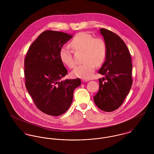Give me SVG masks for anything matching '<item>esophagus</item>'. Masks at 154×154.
Wrapping results in <instances>:
<instances>
[{
    "label": "esophagus",
    "instance_id": "34e87169",
    "mask_svg": "<svg viewBox=\"0 0 154 154\" xmlns=\"http://www.w3.org/2000/svg\"><path fill=\"white\" fill-rule=\"evenodd\" d=\"M82 81L83 82H88L89 80H88V79H82Z\"/></svg>",
    "mask_w": 154,
    "mask_h": 154
}]
</instances>
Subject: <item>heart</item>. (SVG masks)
<instances>
[{"mask_svg": "<svg viewBox=\"0 0 154 154\" xmlns=\"http://www.w3.org/2000/svg\"><path fill=\"white\" fill-rule=\"evenodd\" d=\"M70 45L75 50L84 51V63L76 66L72 72V75L86 79L90 78L94 72L95 66H100L106 59L107 52L106 43L102 38H94L87 32H82L74 37ZM59 56L62 62L69 67L73 68L75 65L72 51L69 48L62 47Z\"/></svg>", "mask_w": 154, "mask_h": 154, "instance_id": "b5f03b06", "label": "heart"}]
</instances>
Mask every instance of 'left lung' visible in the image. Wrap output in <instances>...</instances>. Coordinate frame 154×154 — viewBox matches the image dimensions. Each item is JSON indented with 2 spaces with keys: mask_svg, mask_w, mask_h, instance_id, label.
I'll list each match as a JSON object with an SVG mask.
<instances>
[{
  "mask_svg": "<svg viewBox=\"0 0 154 154\" xmlns=\"http://www.w3.org/2000/svg\"><path fill=\"white\" fill-rule=\"evenodd\" d=\"M100 31L107 52L106 61L98 71L105 78L98 79L100 88L94 101L100 110L111 112L121 106L130 91L133 82L132 59L126 45L119 35L104 28Z\"/></svg>",
  "mask_w": 154,
  "mask_h": 154,
  "instance_id": "obj_1",
  "label": "left lung"
}]
</instances>
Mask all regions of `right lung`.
Returning <instances> with one entry per match:
<instances>
[{"label":"right lung","instance_id":"right-lung-1","mask_svg":"<svg viewBox=\"0 0 154 154\" xmlns=\"http://www.w3.org/2000/svg\"><path fill=\"white\" fill-rule=\"evenodd\" d=\"M73 37L65 32L45 31L29 47L24 60L25 87L36 107L58 116L70 107L80 79L61 80L67 73L59 51Z\"/></svg>","mask_w":154,"mask_h":154}]
</instances>
